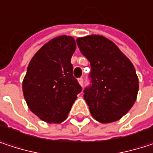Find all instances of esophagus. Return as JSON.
I'll return each instance as SVG.
<instances>
[{
  "label": "esophagus",
  "instance_id": "obj_1",
  "mask_svg": "<svg viewBox=\"0 0 153 153\" xmlns=\"http://www.w3.org/2000/svg\"><path fill=\"white\" fill-rule=\"evenodd\" d=\"M78 82H79V84L81 87H83V79H82V78L78 79Z\"/></svg>",
  "mask_w": 153,
  "mask_h": 153
}]
</instances>
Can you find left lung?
Wrapping results in <instances>:
<instances>
[{
	"label": "left lung",
	"instance_id": "8db88e82",
	"mask_svg": "<svg viewBox=\"0 0 153 153\" xmlns=\"http://www.w3.org/2000/svg\"><path fill=\"white\" fill-rule=\"evenodd\" d=\"M90 62V88L84 99L92 117L101 123L120 120L134 105L139 82L131 61L111 41L102 35H88L76 40Z\"/></svg>",
	"mask_w": 153,
	"mask_h": 153
}]
</instances>
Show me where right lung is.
Returning a JSON list of instances; mask_svg holds the SVG:
<instances>
[{
  "label": "right lung",
  "instance_id": "add662e5",
  "mask_svg": "<svg viewBox=\"0 0 153 153\" xmlns=\"http://www.w3.org/2000/svg\"><path fill=\"white\" fill-rule=\"evenodd\" d=\"M75 49L72 36L60 35L42 47L28 65L24 97L31 111L45 122H63L81 91L71 64Z\"/></svg>",
  "mask_w": 153,
  "mask_h": 153
}]
</instances>
